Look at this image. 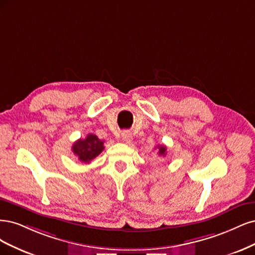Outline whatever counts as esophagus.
Segmentation results:
<instances>
[{"label": "esophagus", "mask_w": 255, "mask_h": 255, "mask_svg": "<svg viewBox=\"0 0 255 255\" xmlns=\"http://www.w3.org/2000/svg\"><path fill=\"white\" fill-rule=\"evenodd\" d=\"M122 138L124 139V141L128 144H130L131 142H132V135H131V133L129 132V131H124V132L122 133Z\"/></svg>", "instance_id": "34e87169"}]
</instances>
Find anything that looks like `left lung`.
I'll return each instance as SVG.
<instances>
[{
  "mask_svg": "<svg viewBox=\"0 0 255 255\" xmlns=\"http://www.w3.org/2000/svg\"><path fill=\"white\" fill-rule=\"evenodd\" d=\"M158 149H159V154L160 155H166V147L160 145L158 146Z\"/></svg>",
  "mask_w": 255,
  "mask_h": 255,
  "instance_id": "left-lung-1",
  "label": "left lung"
}]
</instances>
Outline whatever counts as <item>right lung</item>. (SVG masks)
Returning <instances> with one entry per match:
<instances>
[{
	"label": "right lung",
	"instance_id": "right-lung-1",
	"mask_svg": "<svg viewBox=\"0 0 255 255\" xmlns=\"http://www.w3.org/2000/svg\"><path fill=\"white\" fill-rule=\"evenodd\" d=\"M104 141H101L95 134L90 133L86 138H79L74 143L72 150L77 155L78 160L90 163L104 150Z\"/></svg>",
	"mask_w": 255,
	"mask_h": 255
}]
</instances>
